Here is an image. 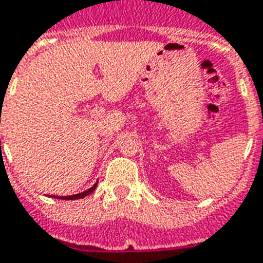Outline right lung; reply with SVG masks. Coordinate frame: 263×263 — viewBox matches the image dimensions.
<instances>
[{
  "instance_id": "obj_1",
  "label": "right lung",
  "mask_w": 263,
  "mask_h": 263,
  "mask_svg": "<svg viewBox=\"0 0 263 263\" xmlns=\"http://www.w3.org/2000/svg\"><path fill=\"white\" fill-rule=\"evenodd\" d=\"M96 185H98V182H96L95 185L89 187L88 190L83 192V193H78V194H74V196H65V197H58V196H51V197H55V198H62V200H77V198H84L85 196H89V194L96 189Z\"/></svg>"
}]
</instances>
